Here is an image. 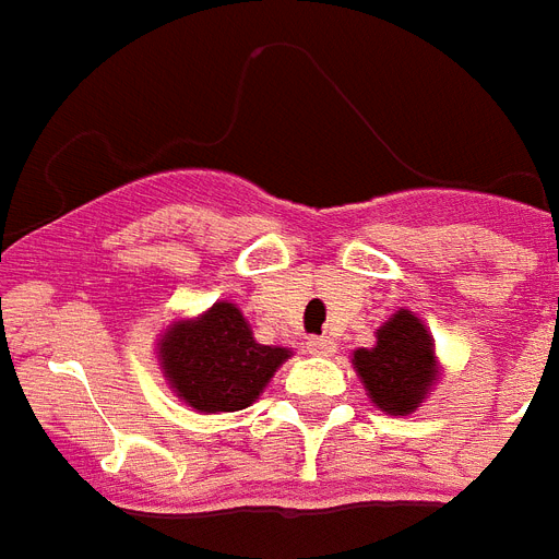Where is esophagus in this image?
I'll return each mask as SVG.
<instances>
[{
	"label": "esophagus",
	"instance_id": "esophagus-1",
	"mask_svg": "<svg viewBox=\"0 0 559 559\" xmlns=\"http://www.w3.org/2000/svg\"><path fill=\"white\" fill-rule=\"evenodd\" d=\"M308 354H313V357H331V354L336 352V345L331 343L329 336H311L306 343Z\"/></svg>",
	"mask_w": 559,
	"mask_h": 559
}]
</instances>
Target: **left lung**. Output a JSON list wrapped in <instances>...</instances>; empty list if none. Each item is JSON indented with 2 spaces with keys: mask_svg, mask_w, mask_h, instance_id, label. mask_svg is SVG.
<instances>
[{
  "mask_svg": "<svg viewBox=\"0 0 559 559\" xmlns=\"http://www.w3.org/2000/svg\"><path fill=\"white\" fill-rule=\"evenodd\" d=\"M354 368L380 412L412 414L440 380L435 340L414 311L400 308L377 329L373 348L354 352Z\"/></svg>",
  "mask_w": 559,
  "mask_h": 559,
  "instance_id": "obj_1",
  "label": "left lung"
}]
</instances>
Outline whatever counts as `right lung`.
<instances>
[{
  "label": "right lung",
  "mask_w": 559,
  "mask_h": 559,
  "mask_svg": "<svg viewBox=\"0 0 559 559\" xmlns=\"http://www.w3.org/2000/svg\"><path fill=\"white\" fill-rule=\"evenodd\" d=\"M156 354L174 394L200 414L248 408L290 357L288 348L257 343L242 311L228 299L197 320L168 325Z\"/></svg>",
  "instance_id": "right-lung-1"
}]
</instances>
